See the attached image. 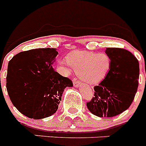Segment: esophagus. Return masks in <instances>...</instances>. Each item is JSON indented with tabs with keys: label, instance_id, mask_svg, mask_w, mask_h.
I'll return each mask as SVG.
<instances>
[{
	"label": "esophagus",
	"instance_id": "34e87169",
	"mask_svg": "<svg viewBox=\"0 0 146 146\" xmlns=\"http://www.w3.org/2000/svg\"><path fill=\"white\" fill-rule=\"evenodd\" d=\"M80 84V83L79 81H77L76 79H73V86H74V87L75 88L79 87Z\"/></svg>",
	"mask_w": 146,
	"mask_h": 146
}]
</instances>
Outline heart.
I'll use <instances>...</instances> for the list:
<instances>
[{"mask_svg":"<svg viewBox=\"0 0 146 146\" xmlns=\"http://www.w3.org/2000/svg\"><path fill=\"white\" fill-rule=\"evenodd\" d=\"M111 58L108 54L88 51H77L67 58V64L60 62L62 71L70 74L74 71L82 82L97 84L105 78L111 68Z\"/></svg>","mask_w":146,"mask_h":146,"instance_id":"b5f03b06","label":"heart"}]
</instances>
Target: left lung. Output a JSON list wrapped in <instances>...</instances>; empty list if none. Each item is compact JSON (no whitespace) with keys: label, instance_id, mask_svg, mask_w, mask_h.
Returning a JSON list of instances; mask_svg holds the SVG:
<instances>
[{"label":"left lung","instance_id":"8db88e82","mask_svg":"<svg viewBox=\"0 0 146 146\" xmlns=\"http://www.w3.org/2000/svg\"><path fill=\"white\" fill-rule=\"evenodd\" d=\"M111 58L108 75L94 87V97L87 108L98 117H113L130 107L138 88V60L132 53L121 48H107Z\"/></svg>","mask_w":146,"mask_h":146}]
</instances>
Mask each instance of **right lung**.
<instances>
[{"mask_svg": "<svg viewBox=\"0 0 146 146\" xmlns=\"http://www.w3.org/2000/svg\"><path fill=\"white\" fill-rule=\"evenodd\" d=\"M58 54L55 48L34 49L17 54L9 63L8 94L14 106L28 118L42 119L53 115L64 89L73 86L70 79L52 68Z\"/></svg>", "mask_w": 146, "mask_h": 146, "instance_id": "add662e5", "label": "right lung"}]
</instances>
